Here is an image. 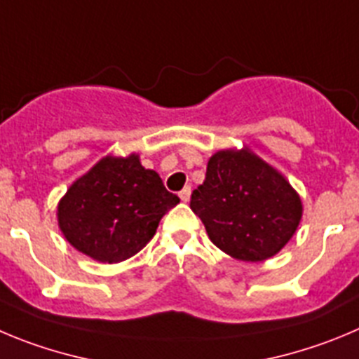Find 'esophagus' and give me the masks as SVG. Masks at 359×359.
Here are the masks:
<instances>
[{
	"mask_svg": "<svg viewBox=\"0 0 359 359\" xmlns=\"http://www.w3.org/2000/svg\"><path fill=\"white\" fill-rule=\"evenodd\" d=\"M190 194H192V190H190V187H185V189L180 192V199H182L183 203H187L190 199Z\"/></svg>",
	"mask_w": 359,
	"mask_h": 359,
	"instance_id": "esophagus-1",
	"label": "esophagus"
}]
</instances>
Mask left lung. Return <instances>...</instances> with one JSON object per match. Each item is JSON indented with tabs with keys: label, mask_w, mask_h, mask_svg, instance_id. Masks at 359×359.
Returning <instances> with one entry per match:
<instances>
[{
	"label": "left lung",
	"mask_w": 359,
	"mask_h": 359,
	"mask_svg": "<svg viewBox=\"0 0 359 359\" xmlns=\"http://www.w3.org/2000/svg\"><path fill=\"white\" fill-rule=\"evenodd\" d=\"M190 208L220 251L244 262H263L281 251L302 215L290 183L248 149L210 158Z\"/></svg>",
	"instance_id": "left-lung-1"
}]
</instances>
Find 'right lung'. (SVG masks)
<instances>
[{
  "mask_svg": "<svg viewBox=\"0 0 359 359\" xmlns=\"http://www.w3.org/2000/svg\"><path fill=\"white\" fill-rule=\"evenodd\" d=\"M180 203L137 154L103 158L71 185L58 205V226L72 248L103 263L131 258Z\"/></svg>",
  "mask_w": 359,
  "mask_h": 359,
  "instance_id": "obj_1",
  "label": "right lung"
}]
</instances>
